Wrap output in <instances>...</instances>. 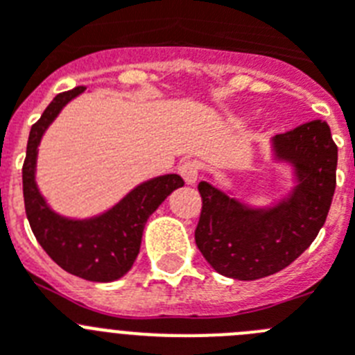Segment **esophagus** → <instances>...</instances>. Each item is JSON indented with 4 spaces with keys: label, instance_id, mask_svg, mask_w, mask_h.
Wrapping results in <instances>:
<instances>
[{
    "label": "esophagus",
    "instance_id": "obj_1",
    "mask_svg": "<svg viewBox=\"0 0 355 355\" xmlns=\"http://www.w3.org/2000/svg\"><path fill=\"white\" fill-rule=\"evenodd\" d=\"M200 165L196 162V159H184L180 165V174L187 184H196L197 178H199Z\"/></svg>",
    "mask_w": 355,
    "mask_h": 355
}]
</instances>
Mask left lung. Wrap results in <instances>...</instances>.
Here are the masks:
<instances>
[{"label":"left lung","mask_w":355,"mask_h":355,"mask_svg":"<svg viewBox=\"0 0 355 355\" xmlns=\"http://www.w3.org/2000/svg\"><path fill=\"white\" fill-rule=\"evenodd\" d=\"M277 158L293 163L299 184L272 209L241 206L206 181L196 243L225 277L254 281L286 268L325 224L336 188L338 146L327 122L309 121L274 139Z\"/></svg>","instance_id":"8db88e82"}]
</instances>
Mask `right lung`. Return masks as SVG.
<instances>
[{
  "label": "right lung",
  "instance_id": "1",
  "mask_svg": "<svg viewBox=\"0 0 355 355\" xmlns=\"http://www.w3.org/2000/svg\"><path fill=\"white\" fill-rule=\"evenodd\" d=\"M83 90L85 87H76L58 94L31 126L23 163L24 209L37 241L56 265L76 277L110 283L133 266L147 218L184 181L178 174L159 175L135 188L108 213L90 220H69L55 215L37 190V147L58 112Z\"/></svg>",
  "mask_w": 355,
  "mask_h": 355
}]
</instances>
